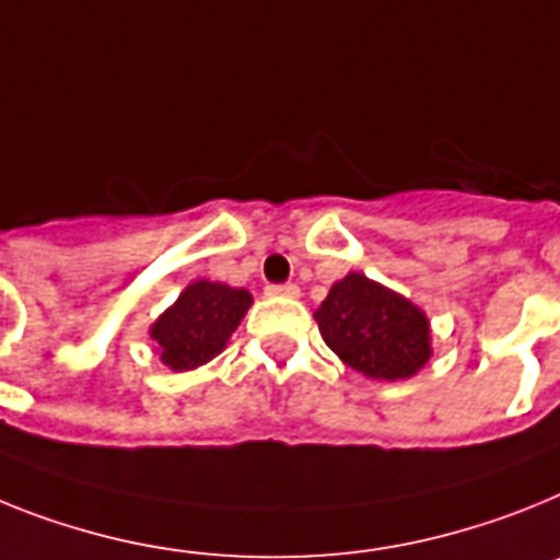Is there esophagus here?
<instances>
[{
    "label": "esophagus",
    "mask_w": 560,
    "mask_h": 560,
    "mask_svg": "<svg viewBox=\"0 0 560 560\" xmlns=\"http://www.w3.org/2000/svg\"><path fill=\"white\" fill-rule=\"evenodd\" d=\"M267 295H288V299H295V295H299V288H295V284H270V288H267Z\"/></svg>",
    "instance_id": "1"
}]
</instances>
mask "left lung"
Here are the masks:
<instances>
[{"instance_id": "obj_1", "label": "left lung", "mask_w": 560, "mask_h": 560, "mask_svg": "<svg viewBox=\"0 0 560 560\" xmlns=\"http://www.w3.org/2000/svg\"><path fill=\"white\" fill-rule=\"evenodd\" d=\"M313 316L338 359L375 382L412 378L432 355L424 310L364 272L336 281Z\"/></svg>"}]
</instances>
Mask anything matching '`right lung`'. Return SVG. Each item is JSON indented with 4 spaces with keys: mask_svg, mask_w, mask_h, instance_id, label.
<instances>
[{
    "mask_svg": "<svg viewBox=\"0 0 560 560\" xmlns=\"http://www.w3.org/2000/svg\"><path fill=\"white\" fill-rule=\"evenodd\" d=\"M253 304L244 288L222 281H190L176 302L150 324L159 361L173 373H187L213 361L228 347L242 318Z\"/></svg>",
    "mask_w": 560,
    "mask_h": 560,
    "instance_id": "obj_1",
    "label": "right lung"
}]
</instances>
